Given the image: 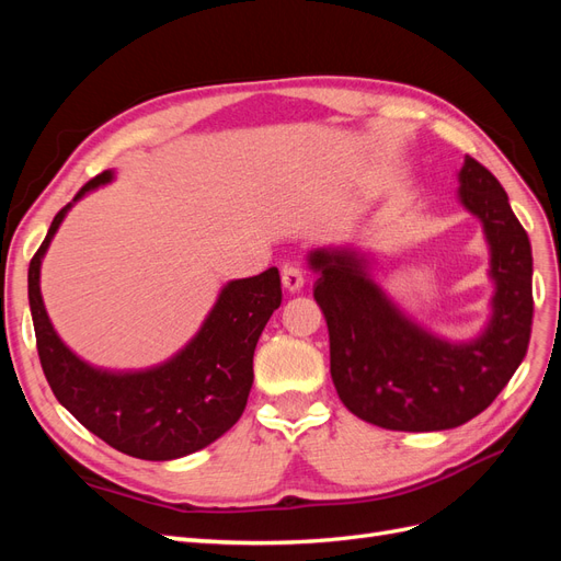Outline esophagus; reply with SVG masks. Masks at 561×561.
<instances>
[{
    "mask_svg": "<svg viewBox=\"0 0 561 561\" xmlns=\"http://www.w3.org/2000/svg\"><path fill=\"white\" fill-rule=\"evenodd\" d=\"M280 280H283V287H285L287 293H299L301 287H304V271L299 266H295V264H287L283 268Z\"/></svg>",
    "mask_w": 561,
    "mask_h": 561,
    "instance_id": "esophagus-1",
    "label": "esophagus"
}]
</instances>
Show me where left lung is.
Listing matches in <instances>:
<instances>
[{
  "mask_svg": "<svg viewBox=\"0 0 561 561\" xmlns=\"http://www.w3.org/2000/svg\"><path fill=\"white\" fill-rule=\"evenodd\" d=\"M458 201L480 219L494 295L486 325L449 342L407 316L371 278L358 248H316L313 297L330 332V371L358 419L388 431L463 426L496 400L524 360L531 336V243L501 182L472 157L458 171Z\"/></svg>",
  "mask_w": 561,
  "mask_h": 561,
  "instance_id": "1",
  "label": "left lung"
}]
</instances>
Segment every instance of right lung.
<instances>
[{"label":"right lung","instance_id":"obj_1","mask_svg":"<svg viewBox=\"0 0 561 561\" xmlns=\"http://www.w3.org/2000/svg\"><path fill=\"white\" fill-rule=\"evenodd\" d=\"M112 180L114 171H105L83 184L54 217L30 262L27 297L37 351L50 390L81 426L128 456L173 461L208 447L241 419L254 377V346L283 299L280 276L271 266L260 276L229 280L190 344L161 365L116 371L81 360L46 313L42 260L75 203Z\"/></svg>","mask_w":561,"mask_h":561}]
</instances>
